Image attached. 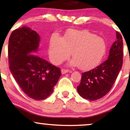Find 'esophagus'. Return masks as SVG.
Listing matches in <instances>:
<instances>
[{"label":"esophagus","instance_id":"obj_1","mask_svg":"<svg viewBox=\"0 0 130 130\" xmlns=\"http://www.w3.org/2000/svg\"><path fill=\"white\" fill-rule=\"evenodd\" d=\"M68 71H69V70L67 69H64V68H63V69H62V70H61L62 74H65L67 73H68Z\"/></svg>","mask_w":130,"mask_h":130}]
</instances>
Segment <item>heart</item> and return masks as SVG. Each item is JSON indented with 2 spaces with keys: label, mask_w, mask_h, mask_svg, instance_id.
Here are the masks:
<instances>
[{
  "label": "heart",
  "mask_w": 130,
  "mask_h": 130,
  "mask_svg": "<svg viewBox=\"0 0 130 130\" xmlns=\"http://www.w3.org/2000/svg\"><path fill=\"white\" fill-rule=\"evenodd\" d=\"M50 55L56 63L69 57L73 58L71 66L81 70H89L100 63L106 51V43L101 38L86 30H73L67 34L64 40L54 37L50 41Z\"/></svg>",
  "instance_id": "1"
}]
</instances>
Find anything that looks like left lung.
Segmentation results:
<instances>
[{"label": "left lung", "mask_w": 130, "mask_h": 130, "mask_svg": "<svg viewBox=\"0 0 130 130\" xmlns=\"http://www.w3.org/2000/svg\"><path fill=\"white\" fill-rule=\"evenodd\" d=\"M117 41L112 45L106 60L99 66L82 73L77 90L80 96L90 101L100 99L109 92L123 64V40L116 32Z\"/></svg>", "instance_id": "8db88e82"}]
</instances>
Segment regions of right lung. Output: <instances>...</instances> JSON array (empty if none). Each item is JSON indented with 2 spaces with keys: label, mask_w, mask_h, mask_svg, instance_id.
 I'll return each mask as SVG.
<instances>
[{
  "label": "right lung",
  "mask_w": 130,
  "mask_h": 130,
  "mask_svg": "<svg viewBox=\"0 0 130 130\" xmlns=\"http://www.w3.org/2000/svg\"><path fill=\"white\" fill-rule=\"evenodd\" d=\"M40 37L35 30L22 27L13 30L8 41L9 68L19 87L28 96L41 100L53 92L60 69L35 54Z\"/></svg>",
  "instance_id": "1"
}]
</instances>
